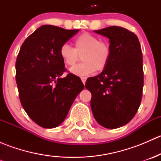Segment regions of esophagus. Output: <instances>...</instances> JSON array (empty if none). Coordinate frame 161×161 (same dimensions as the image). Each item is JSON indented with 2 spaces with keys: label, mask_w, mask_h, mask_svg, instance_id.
<instances>
[{
  "label": "esophagus",
  "mask_w": 161,
  "mask_h": 161,
  "mask_svg": "<svg viewBox=\"0 0 161 161\" xmlns=\"http://www.w3.org/2000/svg\"><path fill=\"white\" fill-rule=\"evenodd\" d=\"M81 80H82V83L85 84L86 83V77H81Z\"/></svg>",
  "instance_id": "obj_1"
}]
</instances>
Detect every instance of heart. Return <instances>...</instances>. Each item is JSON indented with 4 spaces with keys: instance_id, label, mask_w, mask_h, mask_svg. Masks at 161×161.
I'll return each instance as SVG.
<instances>
[{
    "instance_id": "obj_1",
    "label": "heart",
    "mask_w": 161,
    "mask_h": 161,
    "mask_svg": "<svg viewBox=\"0 0 161 161\" xmlns=\"http://www.w3.org/2000/svg\"><path fill=\"white\" fill-rule=\"evenodd\" d=\"M75 48L67 43L61 47L59 54L63 62L69 67L74 66L82 55V64L70 69L72 74L86 76L96 70L102 71L107 67L111 54V46L106 41H101L96 36L83 32L74 40Z\"/></svg>"
}]
</instances>
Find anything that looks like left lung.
I'll return each instance as SVG.
<instances>
[{
	"label": "left lung",
	"instance_id": "obj_1",
	"mask_svg": "<svg viewBox=\"0 0 161 161\" xmlns=\"http://www.w3.org/2000/svg\"><path fill=\"white\" fill-rule=\"evenodd\" d=\"M109 39L111 54L107 67L86 82L96 121L113 129L128 124L139 108L143 88L142 53L136 34L120 26L94 30Z\"/></svg>",
	"mask_w": 161,
	"mask_h": 161
}]
</instances>
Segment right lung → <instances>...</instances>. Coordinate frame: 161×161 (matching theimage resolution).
<instances>
[{"mask_svg":"<svg viewBox=\"0 0 161 161\" xmlns=\"http://www.w3.org/2000/svg\"><path fill=\"white\" fill-rule=\"evenodd\" d=\"M79 32L43 25L24 41L15 63L19 98L29 117L41 127L53 129L64 121L84 85L66 71L61 47Z\"/></svg>","mask_w":161,"mask_h":161,"instance_id":"add662e5","label":"right lung"}]
</instances>
